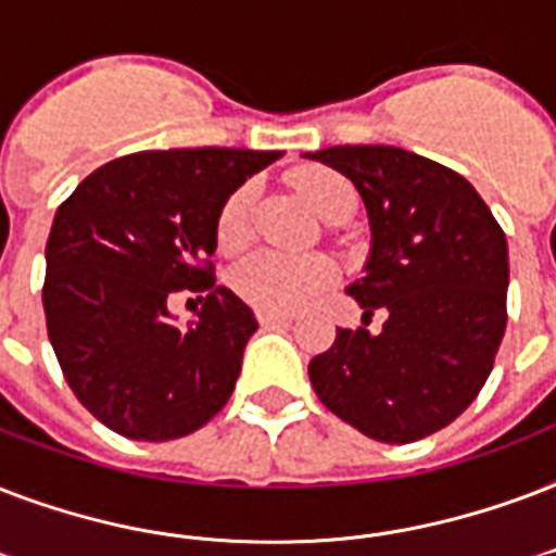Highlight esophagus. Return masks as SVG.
Returning <instances> with one entry per match:
<instances>
[{
	"label": "esophagus",
	"instance_id": "esophagus-1",
	"mask_svg": "<svg viewBox=\"0 0 556 556\" xmlns=\"http://www.w3.org/2000/svg\"><path fill=\"white\" fill-rule=\"evenodd\" d=\"M255 316L264 327H287L292 321V316H287V313H269V309H257Z\"/></svg>",
	"mask_w": 556,
	"mask_h": 556
}]
</instances>
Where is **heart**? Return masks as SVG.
<instances>
[{"mask_svg": "<svg viewBox=\"0 0 556 556\" xmlns=\"http://www.w3.org/2000/svg\"><path fill=\"white\" fill-rule=\"evenodd\" d=\"M295 185H299L301 197L309 202V208L325 219L333 217L339 205L354 200L351 185L342 176L321 170V167L299 174ZM249 211H252V188L243 185L229 193V200L223 202L217 214L219 249L235 252V249L247 247V240L252 238ZM337 278L339 266L330 255H321V252L287 255V252H275V249L252 252L229 275L231 290L238 292L240 299L257 309H269V313H295V309L307 307L309 301L330 290Z\"/></svg>", "mask_w": 556, "mask_h": 556, "instance_id": "heart-1", "label": "heart"}]
</instances>
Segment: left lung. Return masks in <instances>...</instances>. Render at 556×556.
Wrapping results in <instances>:
<instances>
[{
    "mask_svg": "<svg viewBox=\"0 0 556 556\" xmlns=\"http://www.w3.org/2000/svg\"><path fill=\"white\" fill-rule=\"evenodd\" d=\"M304 159L348 176L371 226L363 278L348 287L382 330H345L309 359L318 400L382 443L450 426L488 382L507 325V240L462 174L389 144Z\"/></svg>",
    "mask_w": 556,
    "mask_h": 556,
    "instance_id": "1",
    "label": "left lung"
}]
</instances>
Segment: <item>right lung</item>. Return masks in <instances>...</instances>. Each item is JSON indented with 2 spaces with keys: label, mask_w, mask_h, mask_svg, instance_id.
<instances>
[{
  "label": "right lung",
  "mask_w": 556,
  "mask_h": 556,
  "mask_svg": "<svg viewBox=\"0 0 556 556\" xmlns=\"http://www.w3.org/2000/svg\"><path fill=\"white\" fill-rule=\"evenodd\" d=\"M281 150L185 148L113 159L77 185L46 243L42 307L75 397L132 441H174L208 424L235 391L257 330L252 309L211 278L217 214ZM206 304L188 328L174 291Z\"/></svg>",
  "instance_id": "obj_1"
}]
</instances>
